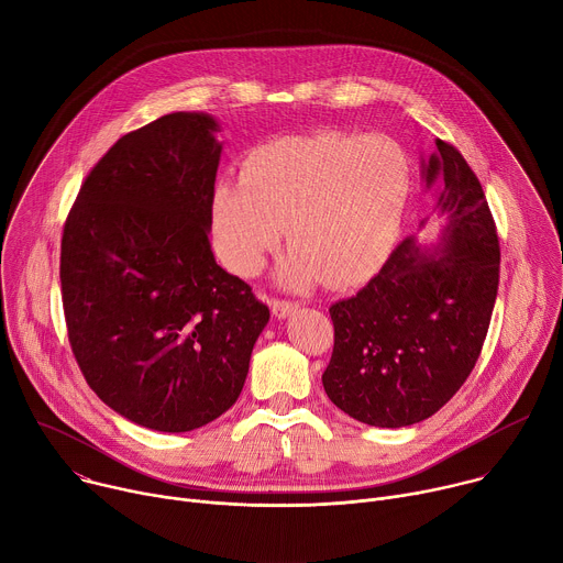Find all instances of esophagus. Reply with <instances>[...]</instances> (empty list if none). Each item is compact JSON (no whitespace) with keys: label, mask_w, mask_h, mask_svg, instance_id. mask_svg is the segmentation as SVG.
Returning a JSON list of instances; mask_svg holds the SVG:
<instances>
[{"label":"esophagus","mask_w":563,"mask_h":563,"mask_svg":"<svg viewBox=\"0 0 563 563\" xmlns=\"http://www.w3.org/2000/svg\"><path fill=\"white\" fill-rule=\"evenodd\" d=\"M272 311L276 318H287L291 316L294 311H298V302H291V300H274L272 302Z\"/></svg>","instance_id":"obj_1"}]
</instances>
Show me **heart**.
I'll return each instance as SVG.
<instances>
[{
	"label": "heart",
	"instance_id": "b5f03b06",
	"mask_svg": "<svg viewBox=\"0 0 563 563\" xmlns=\"http://www.w3.org/2000/svg\"><path fill=\"white\" fill-rule=\"evenodd\" d=\"M412 194L408 151L387 135L320 129L256 146L243 180L220 178L211 231L220 261L256 274L287 227L280 280L350 287L389 256Z\"/></svg>",
	"mask_w": 563,
	"mask_h": 563
}]
</instances>
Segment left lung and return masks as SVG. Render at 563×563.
Instances as JSON below:
<instances>
[{
	"mask_svg": "<svg viewBox=\"0 0 563 563\" xmlns=\"http://www.w3.org/2000/svg\"><path fill=\"white\" fill-rule=\"evenodd\" d=\"M426 187L441 178V247L400 243L352 298L330 307L334 352L323 372L332 404L376 428H406L439 412L484 347L499 289V238L465 157L437 140Z\"/></svg>",
	"mask_w": 563,
	"mask_h": 563,
	"instance_id": "left-lung-1",
	"label": "left lung"
}]
</instances>
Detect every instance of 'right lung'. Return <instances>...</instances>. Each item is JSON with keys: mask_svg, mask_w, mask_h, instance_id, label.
I'll return each instance as SVG.
<instances>
[{"mask_svg": "<svg viewBox=\"0 0 563 563\" xmlns=\"http://www.w3.org/2000/svg\"><path fill=\"white\" fill-rule=\"evenodd\" d=\"M207 113L122 135L91 169L62 233V302L89 387L120 417L189 432L243 391L269 307L209 245L222 144Z\"/></svg>", "mask_w": 563, "mask_h": 563, "instance_id": "1", "label": "right lung"}]
</instances>
